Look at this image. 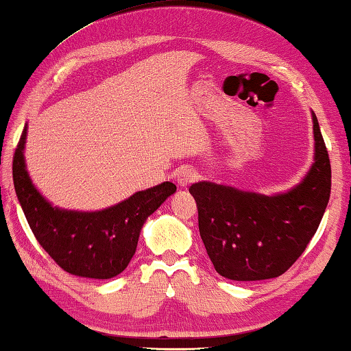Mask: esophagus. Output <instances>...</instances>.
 I'll return each mask as SVG.
<instances>
[{
  "instance_id": "1",
  "label": "esophagus",
  "mask_w": 351,
  "mask_h": 351,
  "mask_svg": "<svg viewBox=\"0 0 351 351\" xmlns=\"http://www.w3.org/2000/svg\"><path fill=\"white\" fill-rule=\"evenodd\" d=\"M197 171L191 168V166H183V168L177 172V182L180 186H189L193 182L197 180Z\"/></svg>"
}]
</instances>
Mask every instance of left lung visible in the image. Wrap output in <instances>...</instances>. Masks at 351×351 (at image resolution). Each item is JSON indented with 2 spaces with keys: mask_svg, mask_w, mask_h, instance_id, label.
I'll use <instances>...</instances> for the list:
<instances>
[{
  "mask_svg": "<svg viewBox=\"0 0 351 351\" xmlns=\"http://www.w3.org/2000/svg\"><path fill=\"white\" fill-rule=\"evenodd\" d=\"M314 165L302 183L277 196L199 182L189 186L199 232L216 272L237 281L280 277L317 232L331 193V165L313 113Z\"/></svg>",
  "mask_w": 351,
  "mask_h": 351,
  "instance_id": "1",
  "label": "left lung"
}]
</instances>
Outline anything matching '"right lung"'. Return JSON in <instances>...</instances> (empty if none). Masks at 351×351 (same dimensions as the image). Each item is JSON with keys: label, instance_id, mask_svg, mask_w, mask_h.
<instances>
[{"label": "right lung", "instance_id": "right-lung-1", "mask_svg": "<svg viewBox=\"0 0 351 351\" xmlns=\"http://www.w3.org/2000/svg\"><path fill=\"white\" fill-rule=\"evenodd\" d=\"M25 141L26 128L14 154L12 177L16 197L38 244L68 274L99 280L117 277L135 254L146 217L176 193L174 183L163 182L138 191L95 213L60 210L32 185L23 157Z\"/></svg>", "mask_w": 351, "mask_h": 351}]
</instances>
